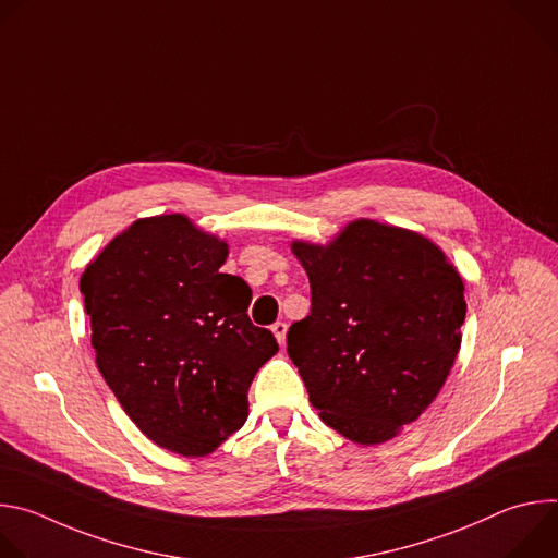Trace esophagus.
I'll use <instances>...</instances> for the list:
<instances>
[{"label":"esophagus","instance_id":"esophagus-1","mask_svg":"<svg viewBox=\"0 0 558 558\" xmlns=\"http://www.w3.org/2000/svg\"><path fill=\"white\" fill-rule=\"evenodd\" d=\"M271 331H274L278 344H284V338H287V323H276V325L271 327Z\"/></svg>","mask_w":558,"mask_h":558}]
</instances>
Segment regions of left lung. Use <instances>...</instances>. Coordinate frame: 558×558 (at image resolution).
<instances>
[{"mask_svg": "<svg viewBox=\"0 0 558 558\" xmlns=\"http://www.w3.org/2000/svg\"><path fill=\"white\" fill-rule=\"evenodd\" d=\"M311 313L287 351L308 402L357 444L415 422L444 386L461 344L463 282L428 238L375 220L351 222L327 247L293 243Z\"/></svg>", "mask_w": 558, "mask_h": 558, "instance_id": "1", "label": "left lung"}]
</instances>
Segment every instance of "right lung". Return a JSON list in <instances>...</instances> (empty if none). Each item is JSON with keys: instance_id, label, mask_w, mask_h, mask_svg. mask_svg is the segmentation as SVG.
<instances>
[{"instance_id": "obj_1", "label": "right lung", "mask_w": 558, "mask_h": 558, "mask_svg": "<svg viewBox=\"0 0 558 558\" xmlns=\"http://www.w3.org/2000/svg\"><path fill=\"white\" fill-rule=\"evenodd\" d=\"M227 245L185 216L132 222L78 282L97 366L158 446L209 454L247 420L256 371L278 353L256 327L250 284L220 274Z\"/></svg>"}]
</instances>
